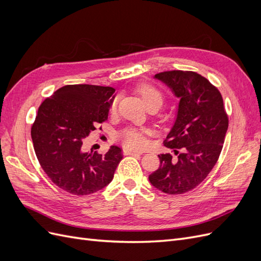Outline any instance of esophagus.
<instances>
[{
    "label": "esophagus",
    "mask_w": 261,
    "mask_h": 261,
    "mask_svg": "<svg viewBox=\"0 0 261 261\" xmlns=\"http://www.w3.org/2000/svg\"><path fill=\"white\" fill-rule=\"evenodd\" d=\"M143 152L140 151H135V150H130V149H124V154L125 155H140Z\"/></svg>",
    "instance_id": "1"
}]
</instances>
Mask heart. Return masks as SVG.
<instances>
[{
	"label": "heart",
	"instance_id": "obj_1",
	"mask_svg": "<svg viewBox=\"0 0 261 261\" xmlns=\"http://www.w3.org/2000/svg\"><path fill=\"white\" fill-rule=\"evenodd\" d=\"M135 91L139 94L140 98L143 99L144 103L148 108L149 106H155L159 108L162 106L164 96L160 89H158L155 86L150 84H138L135 87ZM116 107V99H113L111 102V110L115 109ZM146 136L147 132L145 129L128 127L124 128L122 132L118 133V138L122 141V144L128 149H140L143 148L146 144Z\"/></svg>",
	"mask_w": 261,
	"mask_h": 261
}]
</instances>
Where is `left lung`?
<instances>
[{"label":"left lung","mask_w":261,"mask_h":261,"mask_svg":"<svg viewBox=\"0 0 261 261\" xmlns=\"http://www.w3.org/2000/svg\"><path fill=\"white\" fill-rule=\"evenodd\" d=\"M179 98L174 126L163 141L174 151L159 154L160 167L149 175L155 188L180 195L198 186L215 167L228 127L222 94L206 77L192 70H167L154 76Z\"/></svg>","instance_id":"left-lung-1"}]
</instances>
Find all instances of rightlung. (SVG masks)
<instances>
[{
    "instance_id": "right-lung-1",
    "label": "right lung",
    "mask_w": 261,
    "mask_h": 261,
    "mask_svg": "<svg viewBox=\"0 0 261 261\" xmlns=\"http://www.w3.org/2000/svg\"><path fill=\"white\" fill-rule=\"evenodd\" d=\"M114 92L112 87L66 85L39 107L31 126L34 149L45 174L63 191L86 196L112 180L122 149L112 146L100 154L87 151L84 143L108 120Z\"/></svg>"
}]
</instances>
